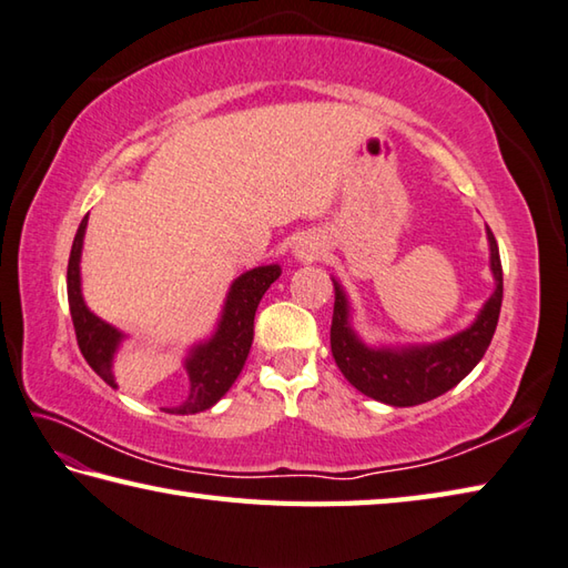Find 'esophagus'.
<instances>
[{
    "label": "esophagus",
    "mask_w": 568,
    "mask_h": 568,
    "mask_svg": "<svg viewBox=\"0 0 568 568\" xmlns=\"http://www.w3.org/2000/svg\"><path fill=\"white\" fill-rule=\"evenodd\" d=\"M322 253H325V243L320 241V236H313V233L300 236L293 246L295 261H317Z\"/></svg>",
    "instance_id": "esophagus-1"
}]
</instances>
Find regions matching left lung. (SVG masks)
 <instances>
[{
    "instance_id": "left-lung-1",
    "label": "left lung",
    "mask_w": 568,
    "mask_h": 568,
    "mask_svg": "<svg viewBox=\"0 0 568 568\" xmlns=\"http://www.w3.org/2000/svg\"><path fill=\"white\" fill-rule=\"evenodd\" d=\"M490 246V273L495 281L493 295L477 310L468 327L438 342L408 344H369L354 329L349 295L337 277L335 313H332L329 344L339 372L357 392L388 406H418L450 392L468 376L490 347L499 307H503V263L493 231L485 226Z\"/></svg>"
}]
</instances>
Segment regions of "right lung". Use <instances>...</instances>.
Instances as JSON below:
<instances>
[{"instance_id": "obj_1", "label": "right lung", "mask_w": 568, "mask_h": 568, "mask_svg": "<svg viewBox=\"0 0 568 568\" xmlns=\"http://www.w3.org/2000/svg\"><path fill=\"white\" fill-rule=\"evenodd\" d=\"M88 229V216L81 221L75 231L69 273H65V285H69V307L75 327L78 347L91 369L108 386L118 388L115 382V357L128 335L115 325H110L103 317H98L91 307L85 305L83 283H81V255L83 239ZM283 268L277 263L258 265L233 277L226 293L224 307H221L216 327L209 337L194 342L184 354V372L189 376V392L184 402L164 408L166 414L192 416L214 406L224 396L246 364V357L253 344V320L258 310L261 297L265 291L281 277Z\"/></svg>"}]
</instances>
